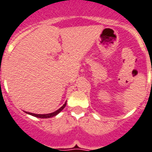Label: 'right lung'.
I'll list each match as a JSON object with an SVG mask.
<instances>
[{
	"label": "right lung",
	"instance_id": "1",
	"mask_svg": "<svg viewBox=\"0 0 152 152\" xmlns=\"http://www.w3.org/2000/svg\"><path fill=\"white\" fill-rule=\"evenodd\" d=\"M65 106H66V102L63 105V106L61 107L60 109H58L57 110H56L55 112H53V113H47V114H35V113H28V112H26L27 113H29V114H31V115L34 116V117H37V118H52V117H54V116H56L57 114V113H59L61 111L63 110V109L65 107Z\"/></svg>",
	"mask_w": 152,
	"mask_h": 152
}]
</instances>
